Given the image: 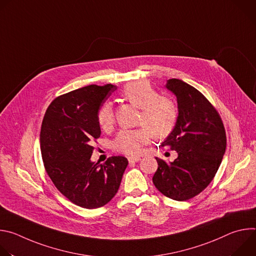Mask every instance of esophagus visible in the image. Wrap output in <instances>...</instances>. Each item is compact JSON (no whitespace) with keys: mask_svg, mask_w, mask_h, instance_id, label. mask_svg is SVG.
<instances>
[{"mask_svg":"<svg viewBox=\"0 0 256 256\" xmlns=\"http://www.w3.org/2000/svg\"><path fill=\"white\" fill-rule=\"evenodd\" d=\"M140 160V157H128V162L130 163H136V162H138Z\"/></svg>","mask_w":256,"mask_h":256,"instance_id":"1","label":"esophagus"}]
</instances>
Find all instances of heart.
Here are the masks:
<instances>
[{
    "label": "heart",
    "instance_id": "obj_1",
    "mask_svg": "<svg viewBox=\"0 0 256 256\" xmlns=\"http://www.w3.org/2000/svg\"><path fill=\"white\" fill-rule=\"evenodd\" d=\"M122 96L132 105L142 108L136 130H122L112 142L114 151L126 155H138L144 144L156 138L168 136L178 122V107L169 97L161 96L144 81L132 82L124 86ZM97 122L101 130H109L114 124V112L110 102L103 103L97 112Z\"/></svg>",
    "mask_w": 256,
    "mask_h": 256
}]
</instances>
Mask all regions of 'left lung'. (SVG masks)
<instances>
[{
	"label": "left lung",
	"mask_w": 256,
	"mask_h": 256,
	"mask_svg": "<svg viewBox=\"0 0 256 256\" xmlns=\"http://www.w3.org/2000/svg\"><path fill=\"white\" fill-rule=\"evenodd\" d=\"M166 88L177 98L178 122L162 147L175 150L170 163L156 158L153 184L165 196L184 202L200 194L214 179L226 151V132L212 104L194 87L169 79Z\"/></svg>",
	"instance_id": "obj_1"
}]
</instances>
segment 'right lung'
Returning <instances> with one entry per match:
<instances>
[{
    "label": "right lung",
    "instance_id": "add662e5",
    "mask_svg": "<svg viewBox=\"0 0 256 256\" xmlns=\"http://www.w3.org/2000/svg\"><path fill=\"white\" fill-rule=\"evenodd\" d=\"M116 86L89 85L56 97L48 107L40 130L44 168L54 186L84 208L103 206L116 194L128 161L112 156L91 162L100 136L97 112Z\"/></svg>",
    "mask_w": 256,
    "mask_h": 256
}]
</instances>
